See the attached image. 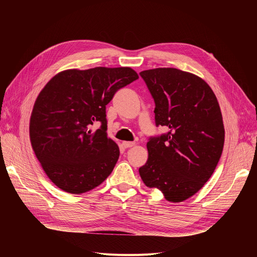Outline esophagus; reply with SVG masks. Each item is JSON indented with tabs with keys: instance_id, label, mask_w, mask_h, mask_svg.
<instances>
[{
	"instance_id": "esophagus-1",
	"label": "esophagus",
	"mask_w": 257,
	"mask_h": 257,
	"mask_svg": "<svg viewBox=\"0 0 257 257\" xmlns=\"http://www.w3.org/2000/svg\"><path fill=\"white\" fill-rule=\"evenodd\" d=\"M121 145H123L125 149H128V148H131V147L136 145V143H134V142H123V143H121Z\"/></svg>"
}]
</instances>
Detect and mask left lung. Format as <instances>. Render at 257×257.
I'll return each instance as SVG.
<instances>
[{
    "label": "left lung",
    "instance_id": "1",
    "mask_svg": "<svg viewBox=\"0 0 257 257\" xmlns=\"http://www.w3.org/2000/svg\"><path fill=\"white\" fill-rule=\"evenodd\" d=\"M155 102L156 126L168 133L150 138L140 175L170 202H182L211 177L222 155L225 130L217 97L205 81L173 67L140 73Z\"/></svg>",
    "mask_w": 257,
    "mask_h": 257
}]
</instances>
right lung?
<instances>
[{
	"instance_id": "add662e5",
	"label": "right lung",
	"mask_w": 257,
	"mask_h": 257,
	"mask_svg": "<svg viewBox=\"0 0 257 257\" xmlns=\"http://www.w3.org/2000/svg\"><path fill=\"white\" fill-rule=\"evenodd\" d=\"M139 75L131 67L66 70L54 76L34 103L30 117L33 151L60 190L82 194L111 174L119 156L107 138L106 105ZM98 121L101 127L92 133Z\"/></svg>"
}]
</instances>
